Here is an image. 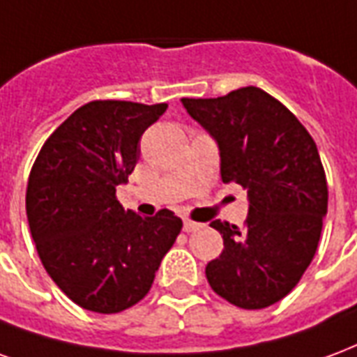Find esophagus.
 I'll use <instances>...</instances> for the list:
<instances>
[{
  "label": "esophagus",
  "mask_w": 357,
  "mask_h": 357,
  "mask_svg": "<svg viewBox=\"0 0 357 357\" xmlns=\"http://www.w3.org/2000/svg\"><path fill=\"white\" fill-rule=\"evenodd\" d=\"M184 232H196L199 228H204V225H199V222H194V220H184Z\"/></svg>",
  "instance_id": "34e87169"
}]
</instances>
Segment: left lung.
Returning <instances> with one entry per match:
<instances>
[{"instance_id": "obj_1", "label": "left lung", "mask_w": 357, "mask_h": 357, "mask_svg": "<svg viewBox=\"0 0 357 357\" xmlns=\"http://www.w3.org/2000/svg\"><path fill=\"white\" fill-rule=\"evenodd\" d=\"M181 102L217 142L222 182H238L249 199L243 228L211 222L225 249L205 268L207 282L234 306L266 308L291 293L316 255L327 215L316 142L259 87Z\"/></svg>"}]
</instances>
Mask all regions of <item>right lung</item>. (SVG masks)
Segmentation results:
<instances>
[{
    "mask_svg": "<svg viewBox=\"0 0 357 357\" xmlns=\"http://www.w3.org/2000/svg\"><path fill=\"white\" fill-rule=\"evenodd\" d=\"M167 104L93 100L45 140L26 190V215L43 268L77 306L116 314L142 301L181 234L169 209L125 211L116 188L140 158V137Z\"/></svg>",
    "mask_w": 357,
    "mask_h": 357,
    "instance_id": "obj_1",
    "label": "right lung"
}]
</instances>
